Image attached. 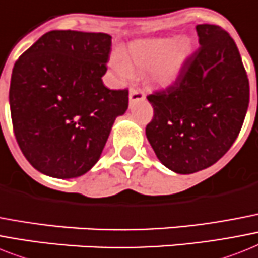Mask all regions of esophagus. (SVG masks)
<instances>
[{"instance_id":"esophagus-1","label":"esophagus","mask_w":258,"mask_h":258,"mask_svg":"<svg viewBox=\"0 0 258 258\" xmlns=\"http://www.w3.org/2000/svg\"><path fill=\"white\" fill-rule=\"evenodd\" d=\"M128 99H130V103L143 100L144 99L143 91H142V90H138V89H131L130 90V94H128Z\"/></svg>"}]
</instances>
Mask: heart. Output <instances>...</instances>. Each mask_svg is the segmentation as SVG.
Segmentation results:
<instances>
[{"instance_id":"b5f03b06","label":"heart","mask_w":258,"mask_h":258,"mask_svg":"<svg viewBox=\"0 0 258 258\" xmlns=\"http://www.w3.org/2000/svg\"><path fill=\"white\" fill-rule=\"evenodd\" d=\"M190 53L192 43L187 37L142 39L130 45L125 60L115 56L111 64L125 79L133 77V70L148 71L151 83L165 89L177 81Z\"/></svg>"}]
</instances>
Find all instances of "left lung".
<instances>
[{
    "label": "left lung",
    "instance_id": "left-lung-1",
    "mask_svg": "<svg viewBox=\"0 0 258 258\" xmlns=\"http://www.w3.org/2000/svg\"><path fill=\"white\" fill-rule=\"evenodd\" d=\"M199 47L175 85L147 96L146 127L163 165L181 175L208 168L232 147L249 104V81L232 37L216 25L195 27Z\"/></svg>",
    "mask_w": 258,
    "mask_h": 258
}]
</instances>
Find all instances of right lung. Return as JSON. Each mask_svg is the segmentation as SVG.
Wrapping results in <instances>:
<instances>
[{
  "label": "right lung",
  "instance_id": "1",
  "mask_svg": "<svg viewBox=\"0 0 258 258\" xmlns=\"http://www.w3.org/2000/svg\"><path fill=\"white\" fill-rule=\"evenodd\" d=\"M111 35L53 30L14 64L9 103L14 135L37 171L55 179L85 175L99 160L127 90L103 85Z\"/></svg>",
  "mask_w": 258,
  "mask_h": 258
}]
</instances>
